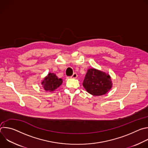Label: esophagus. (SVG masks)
Masks as SVG:
<instances>
[{
  "label": "esophagus",
  "instance_id": "obj_1",
  "mask_svg": "<svg viewBox=\"0 0 148 148\" xmlns=\"http://www.w3.org/2000/svg\"><path fill=\"white\" fill-rule=\"evenodd\" d=\"M77 77H78L77 74V73H74V74L72 75V76L71 77V78H77Z\"/></svg>",
  "mask_w": 148,
  "mask_h": 148
}]
</instances>
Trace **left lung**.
Masks as SVG:
<instances>
[{
  "instance_id": "8db88e82",
  "label": "left lung",
  "mask_w": 148,
  "mask_h": 148,
  "mask_svg": "<svg viewBox=\"0 0 148 148\" xmlns=\"http://www.w3.org/2000/svg\"><path fill=\"white\" fill-rule=\"evenodd\" d=\"M82 85L89 94L99 96L106 94L111 89L112 83L108 74L92 68L88 70Z\"/></svg>"
}]
</instances>
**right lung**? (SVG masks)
I'll return each instance as SVG.
<instances>
[{
	"label": "right lung",
	"instance_id": "right-lung-1",
	"mask_svg": "<svg viewBox=\"0 0 148 148\" xmlns=\"http://www.w3.org/2000/svg\"><path fill=\"white\" fill-rule=\"evenodd\" d=\"M62 83V79L61 78H58L54 73H50L41 82L44 90L49 92L54 91L61 85Z\"/></svg>",
	"mask_w": 148,
	"mask_h": 148
}]
</instances>
